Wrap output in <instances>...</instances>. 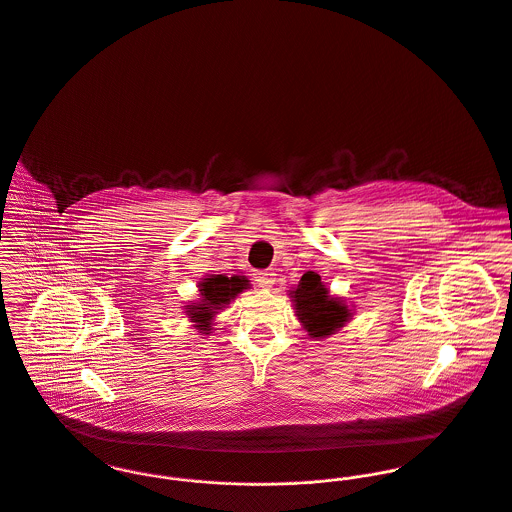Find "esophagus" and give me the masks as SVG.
Masks as SVG:
<instances>
[{
    "label": "esophagus",
    "mask_w": 512,
    "mask_h": 512,
    "mask_svg": "<svg viewBox=\"0 0 512 512\" xmlns=\"http://www.w3.org/2000/svg\"><path fill=\"white\" fill-rule=\"evenodd\" d=\"M255 283L259 284L261 288H271L275 284V273L273 271H257Z\"/></svg>",
    "instance_id": "obj_1"
}]
</instances>
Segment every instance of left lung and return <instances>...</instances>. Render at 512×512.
<instances>
[{"mask_svg":"<svg viewBox=\"0 0 512 512\" xmlns=\"http://www.w3.org/2000/svg\"><path fill=\"white\" fill-rule=\"evenodd\" d=\"M288 296L302 330L312 340H324L336 334L353 318L347 302L341 296H334L320 275L312 271L302 275L300 283L288 290Z\"/></svg>","mask_w":512,"mask_h":512,"instance_id":"obj_1","label":"left lung"}]
</instances>
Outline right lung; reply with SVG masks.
<instances>
[{
  "instance_id": "1",
  "label": "right lung",
  "mask_w": 512,
  "mask_h": 512,
  "mask_svg": "<svg viewBox=\"0 0 512 512\" xmlns=\"http://www.w3.org/2000/svg\"><path fill=\"white\" fill-rule=\"evenodd\" d=\"M251 288L249 279L245 275H206L204 279H200L198 290H200V298L198 300H190L184 310L188 320L192 322V326L198 330V334H212V326L216 316L228 308L229 302L235 300L237 294H241L243 290Z\"/></svg>"
}]
</instances>
